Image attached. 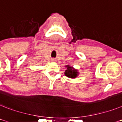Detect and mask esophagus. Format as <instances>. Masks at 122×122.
I'll return each instance as SVG.
<instances>
[{"label": "esophagus", "instance_id": "esophagus-1", "mask_svg": "<svg viewBox=\"0 0 122 122\" xmlns=\"http://www.w3.org/2000/svg\"><path fill=\"white\" fill-rule=\"evenodd\" d=\"M52 61H53V62H55V61H56V59H55V58H53V59H52Z\"/></svg>", "mask_w": 122, "mask_h": 122}]
</instances>
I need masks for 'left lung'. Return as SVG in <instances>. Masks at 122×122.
I'll list each match as a JSON object with an SVG mask.
<instances>
[{
	"label": "left lung",
	"instance_id": "left-lung-1",
	"mask_svg": "<svg viewBox=\"0 0 122 122\" xmlns=\"http://www.w3.org/2000/svg\"><path fill=\"white\" fill-rule=\"evenodd\" d=\"M66 67L67 69L65 71L64 74L69 78H76L79 75L78 71L74 69L72 66L67 65L66 66Z\"/></svg>",
	"mask_w": 122,
	"mask_h": 122
}]
</instances>
